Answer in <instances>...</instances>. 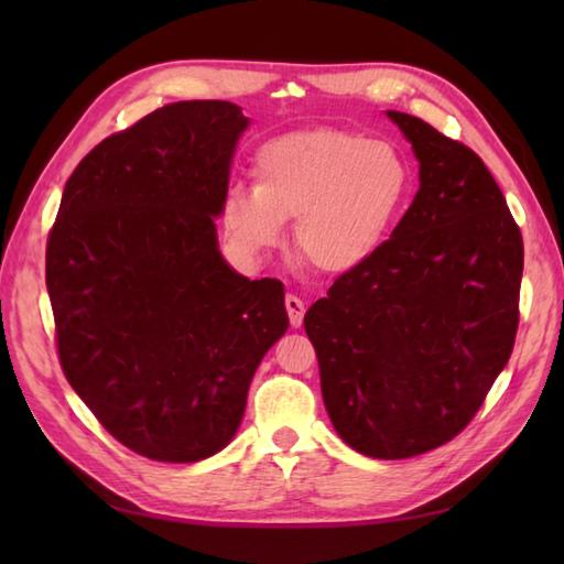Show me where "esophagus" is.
Listing matches in <instances>:
<instances>
[{
  "label": "esophagus",
  "instance_id": "1",
  "mask_svg": "<svg viewBox=\"0 0 564 564\" xmlns=\"http://www.w3.org/2000/svg\"><path fill=\"white\" fill-rule=\"evenodd\" d=\"M285 310H289L291 325L293 327H301L303 325V317H305V303L301 301V297H297V295H285Z\"/></svg>",
  "mask_w": 564,
  "mask_h": 564
}]
</instances>
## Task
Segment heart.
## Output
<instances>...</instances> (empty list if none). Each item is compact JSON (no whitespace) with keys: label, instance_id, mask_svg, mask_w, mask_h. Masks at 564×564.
Wrapping results in <instances>:
<instances>
[{"label":"heart","instance_id":"heart-1","mask_svg":"<svg viewBox=\"0 0 564 564\" xmlns=\"http://www.w3.org/2000/svg\"><path fill=\"white\" fill-rule=\"evenodd\" d=\"M257 184H232L223 225L242 254L257 259L283 239L317 271L344 273L386 239L410 191V164L388 140L337 128L295 130L263 142Z\"/></svg>","mask_w":564,"mask_h":564}]
</instances>
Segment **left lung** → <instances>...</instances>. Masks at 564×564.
Segmentation results:
<instances>
[{"mask_svg": "<svg viewBox=\"0 0 564 564\" xmlns=\"http://www.w3.org/2000/svg\"><path fill=\"white\" fill-rule=\"evenodd\" d=\"M419 191L364 263L307 310L322 398L346 446L402 460L451 441L505 370L519 327L523 242L477 154L386 111Z\"/></svg>", "mask_w": 564, "mask_h": 564, "instance_id": "1", "label": "left lung"}]
</instances>
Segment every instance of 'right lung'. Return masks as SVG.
<instances>
[{
  "mask_svg": "<svg viewBox=\"0 0 564 564\" xmlns=\"http://www.w3.org/2000/svg\"><path fill=\"white\" fill-rule=\"evenodd\" d=\"M249 118L178 101L99 142L67 178L45 285L69 386L111 436L198 463L242 424L249 382L289 329L283 283L220 254L215 218Z\"/></svg>",
  "mask_w": 564,
  "mask_h": 564,
  "instance_id": "right-lung-1",
  "label": "right lung"
}]
</instances>
